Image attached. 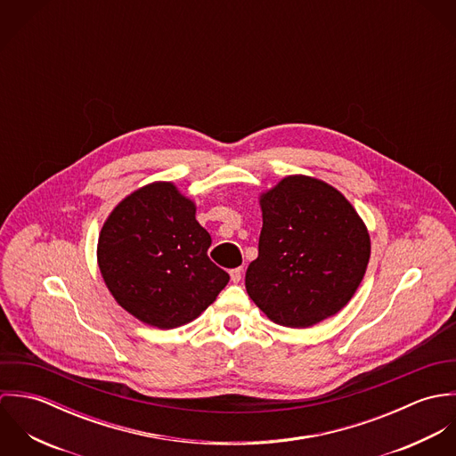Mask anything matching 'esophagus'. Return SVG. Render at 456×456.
I'll return each instance as SVG.
<instances>
[{
  "label": "esophagus",
  "mask_w": 456,
  "mask_h": 456,
  "mask_svg": "<svg viewBox=\"0 0 456 456\" xmlns=\"http://www.w3.org/2000/svg\"><path fill=\"white\" fill-rule=\"evenodd\" d=\"M242 273H244V268H242V266H239V268H233V270L230 272V277H232V281L237 284V282H240Z\"/></svg>",
  "instance_id": "obj_1"
}]
</instances>
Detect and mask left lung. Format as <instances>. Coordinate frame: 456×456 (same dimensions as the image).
<instances>
[{"label":"left lung","mask_w":456,"mask_h":456,"mask_svg":"<svg viewBox=\"0 0 456 456\" xmlns=\"http://www.w3.org/2000/svg\"><path fill=\"white\" fill-rule=\"evenodd\" d=\"M258 258L246 272L251 300L273 323L307 328L337 314L358 289L369 258L365 223L333 186L288 175L261 193Z\"/></svg>","instance_id":"1"}]
</instances>
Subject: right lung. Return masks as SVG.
Segmentation results:
<instances>
[{"label":"right lung","instance_id":"1","mask_svg":"<svg viewBox=\"0 0 456 456\" xmlns=\"http://www.w3.org/2000/svg\"><path fill=\"white\" fill-rule=\"evenodd\" d=\"M193 200L172 183H152L121 200L98 239V266L116 302L161 330L198 318L230 275L208 260V232Z\"/></svg>","mask_w":456,"mask_h":456}]
</instances>
